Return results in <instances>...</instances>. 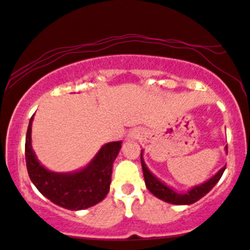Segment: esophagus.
Segmentation results:
<instances>
[{
    "mask_svg": "<svg viewBox=\"0 0 250 250\" xmlns=\"http://www.w3.org/2000/svg\"><path fill=\"white\" fill-rule=\"evenodd\" d=\"M129 138H131V139H136V138H138V134H136L135 131H131V133L129 134Z\"/></svg>",
    "mask_w": 250,
    "mask_h": 250,
    "instance_id": "1",
    "label": "esophagus"
}]
</instances>
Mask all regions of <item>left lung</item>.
Wrapping results in <instances>:
<instances>
[{"label":"left lung","mask_w":250,"mask_h":250,"mask_svg":"<svg viewBox=\"0 0 250 250\" xmlns=\"http://www.w3.org/2000/svg\"><path fill=\"white\" fill-rule=\"evenodd\" d=\"M228 150V146H227ZM141 165H142V171H144V177H145V183H146L147 188L154 194L155 197H158L161 201L171 203V204H177V205H190L192 203H196L197 201L203 198L208 192L212 190L213 186L218 183V180L221 179V177L223 175L224 169H226V166L223 168H221L218 171V173L213 175L211 179L205 182L202 185L196 186L192 190H190L186 193H178L172 188H169L168 186H166L165 184H163L159 179L149 172V169L147 168L146 164H145L144 158H142V152H141Z\"/></svg>","instance_id":"8db88e82"}]
</instances>
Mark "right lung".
Segmentation results:
<instances>
[{
	"instance_id": "obj_1",
	"label": "right lung",
	"mask_w": 250,
	"mask_h": 250,
	"mask_svg": "<svg viewBox=\"0 0 250 250\" xmlns=\"http://www.w3.org/2000/svg\"><path fill=\"white\" fill-rule=\"evenodd\" d=\"M32 121H29L24 145L28 175L41 194L54 204L68 210H83L105 198L110 188L112 164L121 149V141L101 148L94 160L75 173H54L41 166L31 146Z\"/></svg>"
}]
</instances>
